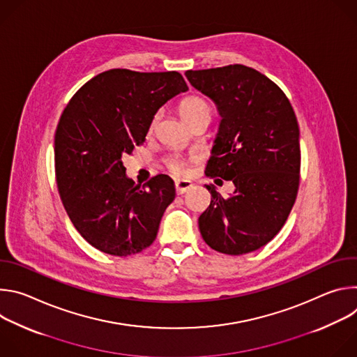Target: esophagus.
Instances as JSON below:
<instances>
[{"instance_id": "esophagus-1", "label": "esophagus", "mask_w": 357, "mask_h": 357, "mask_svg": "<svg viewBox=\"0 0 357 357\" xmlns=\"http://www.w3.org/2000/svg\"><path fill=\"white\" fill-rule=\"evenodd\" d=\"M192 186H193V183H192L190 181H186V179H178V181H175V189H176V193H178V195H182V193L188 192Z\"/></svg>"}]
</instances>
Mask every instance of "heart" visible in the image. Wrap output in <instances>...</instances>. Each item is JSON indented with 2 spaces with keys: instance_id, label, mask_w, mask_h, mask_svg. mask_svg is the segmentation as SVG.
<instances>
[{
  "instance_id": "1",
  "label": "heart",
  "mask_w": 357,
  "mask_h": 357,
  "mask_svg": "<svg viewBox=\"0 0 357 357\" xmlns=\"http://www.w3.org/2000/svg\"><path fill=\"white\" fill-rule=\"evenodd\" d=\"M179 114H181L182 120L186 124H189L192 120H195L196 117H199L202 114L211 116V106L208 105V101H205L203 98H200L197 96H190L181 101ZM154 124H155V119L151 123V130L154 128ZM167 168L175 175H182L185 172V164L179 158H168Z\"/></svg>"
}]
</instances>
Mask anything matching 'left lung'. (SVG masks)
I'll return each instance as SVG.
<instances>
[{
	"mask_svg": "<svg viewBox=\"0 0 357 357\" xmlns=\"http://www.w3.org/2000/svg\"><path fill=\"white\" fill-rule=\"evenodd\" d=\"M185 76L215 101L222 117L205 174L236 188L223 197L206 185L212 200L199 218L200 234L229 256L251 252L277 236L296 199L301 149L294 109L273 80L244 65Z\"/></svg>",
	"mask_w": 357,
	"mask_h": 357,
	"instance_id": "1",
	"label": "left lung"
}]
</instances>
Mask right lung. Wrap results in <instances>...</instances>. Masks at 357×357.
<instances>
[{
	"label": "right lung",
	"instance_id": "add662e5",
	"mask_svg": "<svg viewBox=\"0 0 357 357\" xmlns=\"http://www.w3.org/2000/svg\"><path fill=\"white\" fill-rule=\"evenodd\" d=\"M188 86L178 72L112 69L84 83L65 107L55 134V174L76 230L97 250L117 257L154 243L175 199L164 174L135 185L123 155L141 145L155 113Z\"/></svg>",
	"mask_w": 357,
	"mask_h": 357
}]
</instances>
